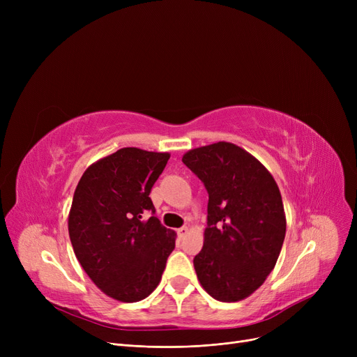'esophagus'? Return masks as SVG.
I'll return each mask as SVG.
<instances>
[{
	"instance_id": "esophagus-1",
	"label": "esophagus",
	"mask_w": 357,
	"mask_h": 357,
	"mask_svg": "<svg viewBox=\"0 0 357 357\" xmlns=\"http://www.w3.org/2000/svg\"><path fill=\"white\" fill-rule=\"evenodd\" d=\"M176 233H178L179 238H183L186 234H188V227H181L176 230Z\"/></svg>"
}]
</instances>
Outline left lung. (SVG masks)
<instances>
[{"instance_id": "1", "label": "left lung", "mask_w": 357, "mask_h": 357, "mask_svg": "<svg viewBox=\"0 0 357 357\" xmlns=\"http://www.w3.org/2000/svg\"><path fill=\"white\" fill-rule=\"evenodd\" d=\"M182 162L208 192L204 246L194 257L199 284L218 301H241L265 282L284 245L278 185L256 158L227 142L192 149Z\"/></svg>"}]
</instances>
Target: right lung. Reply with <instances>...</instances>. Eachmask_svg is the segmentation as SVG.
<instances>
[{
	"mask_svg": "<svg viewBox=\"0 0 357 357\" xmlns=\"http://www.w3.org/2000/svg\"><path fill=\"white\" fill-rule=\"evenodd\" d=\"M169 158L120 149L92 163L75 190L68 220L75 256L117 301L137 303L152 294L175 249V231L162 226L149 197Z\"/></svg>",
	"mask_w": 357,
	"mask_h": 357,
	"instance_id": "obj_1",
	"label": "right lung"
}]
</instances>
